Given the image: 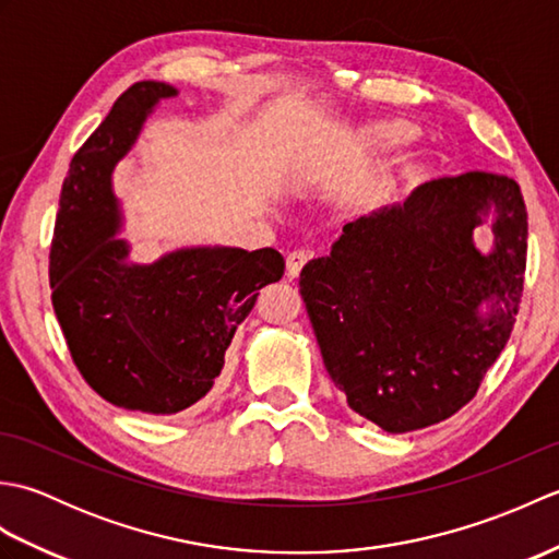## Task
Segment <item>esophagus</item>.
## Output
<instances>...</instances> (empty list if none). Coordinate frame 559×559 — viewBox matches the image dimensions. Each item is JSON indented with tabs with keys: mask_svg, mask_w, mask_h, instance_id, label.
I'll use <instances>...</instances> for the list:
<instances>
[{
	"mask_svg": "<svg viewBox=\"0 0 559 559\" xmlns=\"http://www.w3.org/2000/svg\"><path fill=\"white\" fill-rule=\"evenodd\" d=\"M310 257H312L310 249H293V252H288V257H286L288 276H290V278L298 276V273L302 271V266L307 264V261H310Z\"/></svg>",
	"mask_w": 559,
	"mask_h": 559,
	"instance_id": "esophagus-1",
	"label": "esophagus"
}]
</instances>
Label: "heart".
<instances>
[{"label":"heart","instance_id":"obj_1","mask_svg":"<svg viewBox=\"0 0 559 559\" xmlns=\"http://www.w3.org/2000/svg\"><path fill=\"white\" fill-rule=\"evenodd\" d=\"M408 136H411V132L406 127L394 124V122H377V124L367 127L362 132V144L374 148V151H394Z\"/></svg>","mask_w":559,"mask_h":559}]
</instances>
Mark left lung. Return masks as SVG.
<instances>
[{"mask_svg":"<svg viewBox=\"0 0 559 559\" xmlns=\"http://www.w3.org/2000/svg\"><path fill=\"white\" fill-rule=\"evenodd\" d=\"M488 212L496 249L480 255L472 228ZM526 249L519 185L480 170L425 182L403 206L343 225L331 252L305 264L300 295L348 406L386 432L466 406L514 329Z\"/></svg>","mask_w":559,"mask_h":559,"instance_id":"1","label":"left lung"}]
</instances>
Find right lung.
I'll return each instance as SVG.
<instances>
[{"label":"right lung","instance_id":"add662e5","mask_svg":"<svg viewBox=\"0 0 559 559\" xmlns=\"http://www.w3.org/2000/svg\"><path fill=\"white\" fill-rule=\"evenodd\" d=\"M175 93L139 81L115 100L71 158L50 249L52 307L71 360L98 396L148 415H175L209 394L259 288L286 269L273 247H194L127 264L110 177L153 105Z\"/></svg>","mask_w":559,"mask_h":559}]
</instances>
